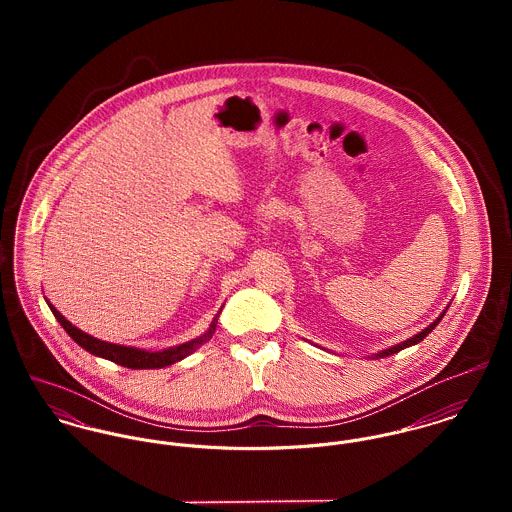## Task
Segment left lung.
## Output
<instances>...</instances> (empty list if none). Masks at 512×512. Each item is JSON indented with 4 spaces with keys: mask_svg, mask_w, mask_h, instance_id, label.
Wrapping results in <instances>:
<instances>
[{
    "mask_svg": "<svg viewBox=\"0 0 512 512\" xmlns=\"http://www.w3.org/2000/svg\"><path fill=\"white\" fill-rule=\"evenodd\" d=\"M443 315H445V313H441L432 325H428V327H426L424 331H420L418 335H414V337H410L408 341H404V343H400V345H394V347H390V349H386V351H380V353H376L374 357H376V359H380V357H388V355H394V353H398V351H402V349H406V347H412V345H416V343L424 341V339H426V337L436 329V325L441 321V317H443Z\"/></svg>",
    "mask_w": 512,
    "mask_h": 512,
    "instance_id": "1",
    "label": "left lung"
}]
</instances>
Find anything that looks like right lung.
I'll return each instance as SVG.
<instances>
[{
    "instance_id": "obj_1",
    "label": "right lung",
    "mask_w": 512,
    "mask_h": 512,
    "mask_svg": "<svg viewBox=\"0 0 512 512\" xmlns=\"http://www.w3.org/2000/svg\"><path fill=\"white\" fill-rule=\"evenodd\" d=\"M49 303V301H47ZM53 315L57 317V321L63 325V329L73 337L74 343H78L84 351L92 353L94 357H102L106 361H112L116 365L126 366V368H163V366L173 365L185 357H189L193 351H197L201 345H205L213 335H215V329H217V321H219V313L217 317L213 319L209 331H205L201 337L189 341V343H183L179 347H171V349H165V351H142V349H134V347H124V345H114V343H106V341H100L96 337H90L86 335L84 331L76 329L71 321H67L51 303H49Z\"/></svg>"
}]
</instances>
